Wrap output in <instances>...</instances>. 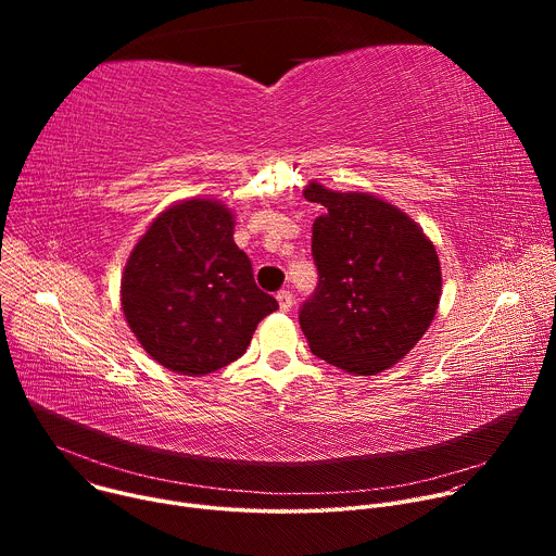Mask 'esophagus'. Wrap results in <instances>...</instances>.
I'll list each match as a JSON object with an SVG mask.
<instances>
[{"mask_svg":"<svg viewBox=\"0 0 556 556\" xmlns=\"http://www.w3.org/2000/svg\"><path fill=\"white\" fill-rule=\"evenodd\" d=\"M277 301H279L281 312H288L292 307V292L290 290H279L277 292Z\"/></svg>","mask_w":556,"mask_h":556,"instance_id":"esophagus-1","label":"esophagus"}]
</instances>
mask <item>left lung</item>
<instances>
[{
  "mask_svg": "<svg viewBox=\"0 0 556 556\" xmlns=\"http://www.w3.org/2000/svg\"><path fill=\"white\" fill-rule=\"evenodd\" d=\"M305 200L326 213L312 226L319 283L299 307L314 356L371 376L399 363L431 326L442 275L418 224L367 193L312 182Z\"/></svg>",
  "mask_w": 556,
  "mask_h": 556,
  "instance_id": "left-lung-1",
  "label": "left lung"
}]
</instances>
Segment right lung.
I'll return each mask as SVG.
<instances>
[{"label":"right lung","mask_w":556,"mask_h":556,"mask_svg":"<svg viewBox=\"0 0 556 556\" xmlns=\"http://www.w3.org/2000/svg\"><path fill=\"white\" fill-rule=\"evenodd\" d=\"M121 301L147 354L187 376L240 358L279 307L232 242L230 211L213 200H187L153 219L129 255Z\"/></svg>","instance_id":"add662e5"}]
</instances>
